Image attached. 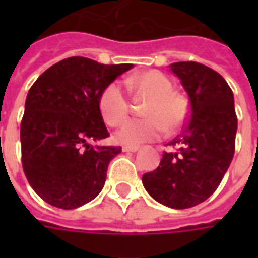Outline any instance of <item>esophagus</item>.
<instances>
[{
    "label": "esophagus",
    "instance_id": "34e87169",
    "mask_svg": "<svg viewBox=\"0 0 258 258\" xmlns=\"http://www.w3.org/2000/svg\"><path fill=\"white\" fill-rule=\"evenodd\" d=\"M138 149H140V146H131V145L123 146V152H137Z\"/></svg>",
    "mask_w": 258,
    "mask_h": 258
}]
</instances>
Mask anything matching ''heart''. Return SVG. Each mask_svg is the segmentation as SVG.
I'll return each mask as SVG.
<instances>
[{"label":"heart","instance_id":"b5f03b06","mask_svg":"<svg viewBox=\"0 0 258 258\" xmlns=\"http://www.w3.org/2000/svg\"><path fill=\"white\" fill-rule=\"evenodd\" d=\"M127 87L151 99L144 109V120H133L124 124L116 134V140L127 145H137L156 140L164 134L179 130L188 118L189 107L184 96L174 91L171 80L162 72L149 70L127 80ZM99 112L105 123L118 127L128 118L130 101L120 83L107 84L99 95Z\"/></svg>","mask_w":258,"mask_h":258}]
</instances>
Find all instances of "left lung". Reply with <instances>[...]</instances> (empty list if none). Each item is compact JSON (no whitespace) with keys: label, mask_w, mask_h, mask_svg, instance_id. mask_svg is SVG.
<instances>
[{"label":"left lung","mask_w":258,"mask_h":258,"mask_svg":"<svg viewBox=\"0 0 258 258\" xmlns=\"http://www.w3.org/2000/svg\"><path fill=\"white\" fill-rule=\"evenodd\" d=\"M171 72L181 80L190 101L182 134L168 145L156 170L142 175L148 194L171 209H189L214 194L235 153L238 118L233 94L221 74L198 62H175Z\"/></svg>","instance_id":"8db88e82"}]
</instances>
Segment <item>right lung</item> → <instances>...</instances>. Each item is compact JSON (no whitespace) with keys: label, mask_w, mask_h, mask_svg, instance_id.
<instances>
[{"label":"right lung","mask_w":258,"mask_h":258,"mask_svg":"<svg viewBox=\"0 0 258 258\" xmlns=\"http://www.w3.org/2000/svg\"><path fill=\"white\" fill-rule=\"evenodd\" d=\"M131 68L72 56L47 69L31 85L20 124L22 166L31 188L47 203L77 209L102 190L107 166L121 146L88 144L109 137L99 95Z\"/></svg>","instance_id":"1"}]
</instances>
